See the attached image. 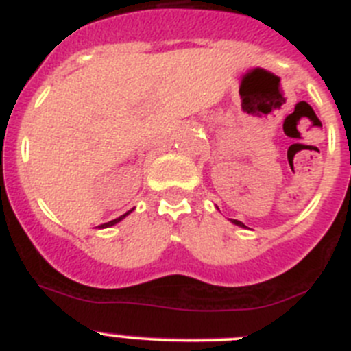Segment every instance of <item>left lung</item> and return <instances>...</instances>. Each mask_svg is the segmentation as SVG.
<instances>
[{"mask_svg":"<svg viewBox=\"0 0 351 351\" xmlns=\"http://www.w3.org/2000/svg\"><path fill=\"white\" fill-rule=\"evenodd\" d=\"M232 223H234V225H237V226H243L244 228V223H241V221H237V219H230Z\"/></svg>","mask_w":351,"mask_h":351,"instance_id":"8db88e82","label":"left lung"}]
</instances>
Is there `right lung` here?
Instances as JSON below:
<instances>
[{"label": "right lung", "mask_w": 351, "mask_h": 351, "mask_svg": "<svg viewBox=\"0 0 351 351\" xmlns=\"http://www.w3.org/2000/svg\"><path fill=\"white\" fill-rule=\"evenodd\" d=\"M132 210H133V209H132ZM132 210H128V213H126V214H123V216H119V218L112 219V221H108V223H104V225H100V226H98V228H108V226H114V225H116V223H119V221H121V219H125V218H126V216H128V214H130V213H132Z\"/></svg>", "instance_id": "obj_1"}]
</instances>
